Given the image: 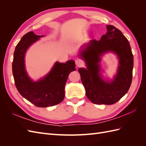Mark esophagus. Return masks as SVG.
I'll list each match as a JSON object with an SVG mask.
<instances>
[{"instance_id":"obj_1","label":"esophagus","mask_w":146,"mask_h":146,"mask_svg":"<svg viewBox=\"0 0 146 146\" xmlns=\"http://www.w3.org/2000/svg\"><path fill=\"white\" fill-rule=\"evenodd\" d=\"M76 64L77 65V66H78V67H79V66H81L83 65V62L82 61L79 60V59H77L76 60Z\"/></svg>"}]
</instances>
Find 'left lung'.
I'll return each mask as SVG.
<instances>
[{
	"instance_id": "left-lung-1",
	"label": "left lung",
	"mask_w": 146,
	"mask_h": 146,
	"mask_svg": "<svg viewBox=\"0 0 146 146\" xmlns=\"http://www.w3.org/2000/svg\"><path fill=\"white\" fill-rule=\"evenodd\" d=\"M107 29L100 40L92 39L83 45L78 55L86 66L78 69L86 95L95 104L116 103L129 91L132 80L133 56L130 43L114 26L108 25ZM108 52L115 53L119 59L117 74L111 81L103 78L100 64L101 56Z\"/></svg>"
}]
</instances>
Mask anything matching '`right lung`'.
Masks as SVG:
<instances>
[{
	"instance_id": "right-lung-1",
	"label": "right lung",
	"mask_w": 146,
	"mask_h": 146,
	"mask_svg": "<svg viewBox=\"0 0 146 146\" xmlns=\"http://www.w3.org/2000/svg\"><path fill=\"white\" fill-rule=\"evenodd\" d=\"M44 35L30 32L22 37L16 46L12 70L17 91L25 99L38 107H48L61 102L64 98V87L69 74L76 70L72 60L61 63L56 61L50 72L34 82L25 69V55L28 48Z\"/></svg>"
}]
</instances>
